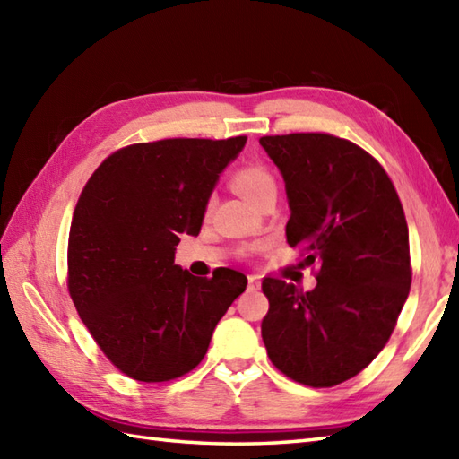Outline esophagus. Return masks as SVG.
<instances>
[{"label":"esophagus","mask_w":459,"mask_h":459,"mask_svg":"<svg viewBox=\"0 0 459 459\" xmlns=\"http://www.w3.org/2000/svg\"><path fill=\"white\" fill-rule=\"evenodd\" d=\"M260 284H262L260 276H256V274H250L248 276V288L250 290H260Z\"/></svg>","instance_id":"obj_1"}]
</instances>
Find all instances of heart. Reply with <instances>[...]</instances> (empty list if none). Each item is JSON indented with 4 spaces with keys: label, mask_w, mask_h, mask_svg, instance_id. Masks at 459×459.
Wrapping results in <instances>:
<instances>
[{
    "label": "heart",
    "mask_w": 459,
    "mask_h": 459,
    "mask_svg": "<svg viewBox=\"0 0 459 459\" xmlns=\"http://www.w3.org/2000/svg\"><path fill=\"white\" fill-rule=\"evenodd\" d=\"M230 187L240 197L256 204L262 195H266L268 191H276V183L272 179V175L264 168H260V165H245V168L232 173Z\"/></svg>",
    "instance_id": "heart-1"
}]
</instances>
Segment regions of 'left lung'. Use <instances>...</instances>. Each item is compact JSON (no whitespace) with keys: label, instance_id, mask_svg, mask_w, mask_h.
<instances>
[{"label":"left lung","instance_id":"obj_1","mask_svg":"<svg viewBox=\"0 0 459 459\" xmlns=\"http://www.w3.org/2000/svg\"><path fill=\"white\" fill-rule=\"evenodd\" d=\"M260 145L286 181L288 245L317 268L311 291L262 280L270 301L262 339L291 380L335 386L383 351L411 291L403 203L383 165L353 142L301 132L264 135Z\"/></svg>","mask_w":459,"mask_h":459}]
</instances>
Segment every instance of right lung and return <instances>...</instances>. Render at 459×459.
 <instances>
[{
	"instance_id": "obj_1",
	"label": "right lung",
	"mask_w": 459,
	"mask_h": 459,
	"mask_svg": "<svg viewBox=\"0 0 459 459\" xmlns=\"http://www.w3.org/2000/svg\"><path fill=\"white\" fill-rule=\"evenodd\" d=\"M245 143L247 135L132 143L86 181L68 232L66 286L96 345L126 377L187 375L245 291L237 270L199 280L175 264L179 237L199 235L219 173Z\"/></svg>"
}]
</instances>
